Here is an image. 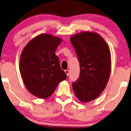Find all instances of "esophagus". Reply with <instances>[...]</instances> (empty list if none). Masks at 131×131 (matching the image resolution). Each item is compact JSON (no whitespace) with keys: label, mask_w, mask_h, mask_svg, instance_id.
I'll use <instances>...</instances> for the list:
<instances>
[{"label":"esophagus","mask_w":131,"mask_h":131,"mask_svg":"<svg viewBox=\"0 0 131 131\" xmlns=\"http://www.w3.org/2000/svg\"><path fill=\"white\" fill-rule=\"evenodd\" d=\"M65 73H66V74H67V76H68V75H69V70H66Z\"/></svg>","instance_id":"obj_1"}]
</instances>
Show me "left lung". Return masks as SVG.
<instances>
[{
    "instance_id": "8db88e82",
    "label": "left lung",
    "mask_w": 131,
    "mask_h": 131,
    "mask_svg": "<svg viewBox=\"0 0 131 131\" xmlns=\"http://www.w3.org/2000/svg\"><path fill=\"white\" fill-rule=\"evenodd\" d=\"M80 64V75L73 82L76 97L83 103L96 99L104 90L111 71V54L103 37L84 31L70 37Z\"/></svg>"
}]
</instances>
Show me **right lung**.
<instances>
[{"label":"right lung","instance_id":"right-lung-1","mask_svg":"<svg viewBox=\"0 0 131 131\" xmlns=\"http://www.w3.org/2000/svg\"><path fill=\"white\" fill-rule=\"evenodd\" d=\"M61 41L60 37L42 34L30 40L21 53V78L28 91L37 97L48 98L67 78L55 54Z\"/></svg>","mask_w":131,"mask_h":131}]
</instances>
